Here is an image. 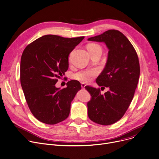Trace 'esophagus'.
<instances>
[{"label":"esophagus","instance_id":"34e87169","mask_svg":"<svg viewBox=\"0 0 159 159\" xmlns=\"http://www.w3.org/2000/svg\"><path fill=\"white\" fill-rule=\"evenodd\" d=\"M81 88H82V89H84V87H86L87 84H85V83H81Z\"/></svg>","mask_w":159,"mask_h":159}]
</instances>
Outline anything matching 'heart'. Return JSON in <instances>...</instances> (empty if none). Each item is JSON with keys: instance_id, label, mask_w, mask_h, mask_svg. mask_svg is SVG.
Wrapping results in <instances>:
<instances>
[{"instance_id": "obj_1", "label": "heart", "mask_w": 159, "mask_h": 159, "mask_svg": "<svg viewBox=\"0 0 159 159\" xmlns=\"http://www.w3.org/2000/svg\"><path fill=\"white\" fill-rule=\"evenodd\" d=\"M87 49L90 55L97 52V51H101V47L97 44L91 43L89 44L87 46ZM97 74V70L96 69H89L80 70L73 75L72 77L75 80H78L83 83H88L89 82L95 75Z\"/></svg>"}]
</instances>
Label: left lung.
<instances>
[{
    "label": "left lung",
    "mask_w": 159,
    "mask_h": 159,
    "mask_svg": "<svg viewBox=\"0 0 159 159\" xmlns=\"http://www.w3.org/2000/svg\"><path fill=\"white\" fill-rule=\"evenodd\" d=\"M88 40L104 42L109 49L106 66L96 79L99 87L109 90L102 95L99 88L85 87L92 97L87 103L88 115L96 124L109 125L123 117L132 102L140 75L138 56L129 39L117 30H108Z\"/></svg>",
    "instance_id": "8db88e82"
}]
</instances>
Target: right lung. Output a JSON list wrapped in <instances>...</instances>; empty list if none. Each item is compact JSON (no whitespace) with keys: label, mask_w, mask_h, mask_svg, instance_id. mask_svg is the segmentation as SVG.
<instances>
[{"label":"right lung","mask_w":159,"mask_h":159,"mask_svg":"<svg viewBox=\"0 0 159 159\" xmlns=\"http://www.w3.org/2000/svg\"><path fill=\"white\" fill-rule=\"evenodd\" d=\"M84 38L45 35L23 50L21 85L31 113L43 123L54 125L69 116L70 103L81 85L76 80H71L67 83L66 88L60 90L55 84L68 69L69 53Z\"/></svg>","instance_id":"obj_1"}]
</instances>
